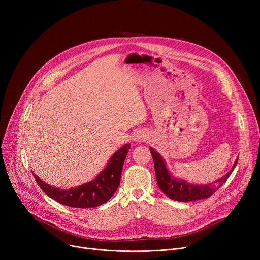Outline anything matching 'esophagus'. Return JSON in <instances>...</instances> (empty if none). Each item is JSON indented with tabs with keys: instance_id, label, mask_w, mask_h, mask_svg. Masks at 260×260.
<instances>
[{
	"instance_id": "obj_1",
	"label": "esophagus",
	"mask_w": 260,
	"mask_h": 260,
	"mask_svg": "<svg viewBox=\"0 0 260 260\" xmlns=\"http://www.w3.org/2000/svg\"><path fill=\"white\" fill-rule=\"evenodd\" d=\"M144 139H146V135L144 134V132H137L135 135H134V140L136 142H140V141H143Z\"/></svg>"
}]
</instances>
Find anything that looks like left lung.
Here are the masks:
<instances>
[{
  "label": "left lung",
  "mask_w": 260,
  "mask_h": 260,
  "mask_svg": "<svg viewBox=\"0 0 260 260\" xmlns=\"http://www.w3.org/2000/svg\"><path fill=\"white\" fill-rule=\"evenodd\" d=\"M149 151L154 159L155 163V173L159 188L165 193L169 198L177 201H194L198 199H204L211 197L218 188H220L222 184L228 180L232 172L234 171L238 159H236L233 168L230 170L220 179L208 184H193L188 183L182 179H178L173 177L168 168L165 160L157 153L153 147H149Z\"/></svg>",
  "instance_id": "8db88e82"
}]
</instances>
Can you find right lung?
Listing matches in <instances>:
<instances>
[{
  "mask_svg": "<svg viewBox=\"0 0 260 260\" xmlns=\"http://www.w3.org/2000/svg\"><path fill=\"white\" fill-rule=\"evenodd\" d=\"M129 147L131 144L127 143L119 148L109 159L106 168L102 170L93 180L77 187L61 189L45 183L36 176L35 173L34 177L41 189L47 196L64 206L80 209L98 207L111 199L117 190L120 184L123 163H124Z\"/></svg>",
  "mask_w": 260,
  "mask_h": 260,
  "instance_id": "1",
  "label": "right lung"
}]
</instances>
